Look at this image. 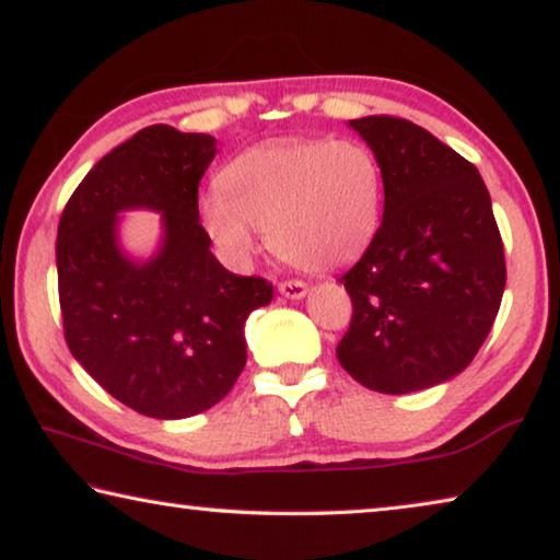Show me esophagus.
Segmentation results:
<instances>
[{
	"label": "esophagus",
	"instance_id": "esophagus-1",
	"mask_svg": "<svg viewBox=\"0 0 560 560\" xmlns=\"http://www.w3.org/2000/svg\"><path fill=\"white\" fill-rule=\"evenodd\" d=\"M279 291H281V296H287V299H304L308 294V287L304 281H283V283H279Z\"/></svg>",
	"mask_w": 560,
	"mask_h": 560
}]
</instances>
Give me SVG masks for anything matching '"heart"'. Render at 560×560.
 Listing matches in <instances>:
<instances>
[{
  "mask_svg": "<svg viewBox=\"0 0 560 560\" xmlns=\"http://www.w3.org/2000/svg\"><path fill=\"white\" fill-rule=\"evenodd\" d=\"M198 215L229 264H246L266 231L283 261L334 271L357 261L380 229L382 168L360 140L264 143L233 158Z\"/></svg>",
  "mask_w": 560,
  "mask_h": 560,
  "instance_id": "heart-1",
  "label": "heart"
}]
</instances>
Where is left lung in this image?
I'll return each instance as SVG.
<instances>
[{"instance_id": "1", "label": "left lung", "mask_w": 560, "mask_h": 560, "mask_svg": "<svg viewBox=\"0 0 560 560\" xmlns=\"http://www.w3.org/2000/svg\"><path fill=\"white\" fill-rule=\"evenodd\" d=\"M349 128L377 158L385 213L339 279L354 308L339 364L385 395L435 387L472 362L503 299L490 194L472 163L420 125L370 115Z\"/></svg>"}]
</instances>
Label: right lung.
<instances>
[{
    "instance_id": "right-lung-1",
    "label": "right lung",
    "mask_w": 560,
    "mask_h": 560,
    "mask_svg": "<svg viewBox=\"0 0 560 560\" xmlns=\"http://www.w3.org/2000/svg\"><path fill=\"white\" fill-rule=\"evenodd\" d=\"M215 138L150 125L95 163L57 226V283L67 347L100 387L140 415L183 420L229 395L246 364L244 324L273 299L211 254L198 183ZM162 213L148 262L119 248L118 212Z\"/></svg>"
}]
</instances>
